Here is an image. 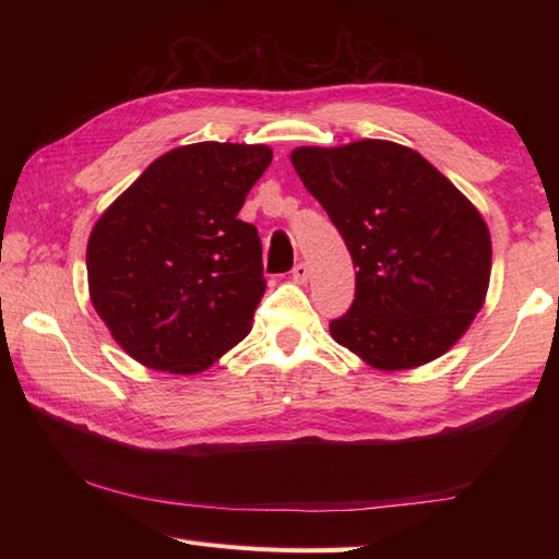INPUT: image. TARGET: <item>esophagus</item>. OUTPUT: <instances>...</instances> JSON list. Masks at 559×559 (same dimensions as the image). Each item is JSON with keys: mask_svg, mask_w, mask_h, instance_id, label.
<instances>
[{"mask_svg": "<svg viewBox=\"0 0 559 559\" xmlns=\"http://www.w3.org/2000/svg\"><path fill=\"white\" fill-rule=\"evenodd\" d=\"M293 281L295 283H307V278H310V266L305 264V261H300V264L293 266Z\"/></svg>", "mask_w": 559, "mask_h": 559, "instance_id": "1", "label": "esophagus"}]
</instances>
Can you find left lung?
<instances>
[{"mask_svg": "<svg viewBox=\"0 0 559 559\" xmlns=\"http://www.w3.org/2000/svg\"><path fill=\"white\" fill-rule=\"evenodd\" d=\"M336 225L355 271L350 310L331 338L374 370H413L466 334L490 286L480 211L418 151L384 139L290 153Z\"/></svg>", "mask_w": 559, "mask_h": 559, "instance_id": "obj_1", "label": "left lung"}]
</instances>
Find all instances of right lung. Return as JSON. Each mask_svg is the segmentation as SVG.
<instances>
[{"label":"right lung","instance_id":"right-lung-1","mask_svg":"<svg viewBox=\"0 0 559 559\" xmlns=\"http://www.w3.org/2000/svg\"><path fill=\"white\" fill-rule=\"evenodd\" d=\"M271 158L264 144L173 148L93 225L91 302L136 362L197 374L249 334L266 281L237 213Z\"/></svg>","mask_w":559,"mask_h":559}]
</instances>
